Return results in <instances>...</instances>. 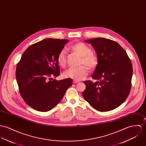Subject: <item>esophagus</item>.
Here are the masks:
<instances>
[{
	"label": "esophagus",
	"instance_id": "34e87169",
	"mask_svg": "<svg viewBox=\"0 0 146 146\" xmlns=\"http://www.w3.org/2000/svg\"><path fill=\"white\" fill-rule=\"evenodd\" d=\"M78 82H79V81H77V80H73V83H74V84H77V83H78Z\"/></svg>",
	"mask_w": 146,
	"mask_h": 146
}]
</instances>
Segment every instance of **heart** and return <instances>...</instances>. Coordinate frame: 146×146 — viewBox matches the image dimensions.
Here are the masks:
<instances>
[{
	"instance_id": "heart-1",
	"label": "heart",
	"mask_w": 146,
	"mask_h": 146,
	"mask_svg": "<svg viewBox=\"0 0 146 146\" xmlns=\"http://www.w3.org/2000/svg\"><path fill=\"white\" fill-rule=\"evenodd\" d=\"M72 51L78 53L81 57V64H85L90 68H94L97 66L98 58L96 54L92 52L91 48L83 43H78L71 46ZM66 50L64 48L61 50L57 56V61L60 65L64 66L66 62ZM89 69L86 66L78 67H70L64 73L66 78L75 80H82L88 74Z\"/></svg>"
}]
</instances>
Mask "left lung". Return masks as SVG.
I'll return each instance as SVG.
<instances>
[{
	"mask_svg": "<svg viewBox=\"0 0 146 146\" xmlns=\"http://www.w3.org/2000/svg\"><path fill=\"white\" fill-rule=\"evenodd\" d=\"M95 50L98 63L92 77L93 82L84 81L85 100L100 111L111 110L127 98L131 88L132 65L125 51L112 40L97 38L85 40Z\"/></svg>",
	"mask_w": 146,
	"mask_h": 146,
	"instance_id": "8db88e82",
	"label": "left lung"
}]
</instances>
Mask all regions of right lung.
Returning a JSON list of instances; mask_svg holds the SVG:
<instances>
[{
    "mask_svg": "<svg viewBox=\"0 0 146 146\" xmlns=\"http://www.w3.org/2000/svg\"><path fill=\"white\" fill-rule=\"evenodd\" d=\"M67 40L47 38L30 46L16 68V79L21 96L29 106L47 111L62 100L72 80L53 79L60 74L57 56Z\"/></svg>",
    "mask_w": 146,
    "mask_h": 146,
    "instance_id": "1",
    "label": "right lung"
}]
</instances>
